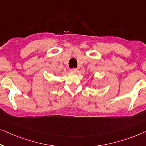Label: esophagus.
<instances>
[{
    "label": "esophagus",
    "mask_w": 146,
    "mask_h": 146,
    "mask_svg": "<svg viewBox=\"0 0 146 146\" xmlns=\"http://www.w3.org/2000/svg\"><path fill=\"white\" fill-rule=\"evenodd\" d=\"M71 72L72 73H77L78 72V69H76V68H73V69H71Z\"/></svg>",
    "instance_id": "34e87169"
}]
</instances>
